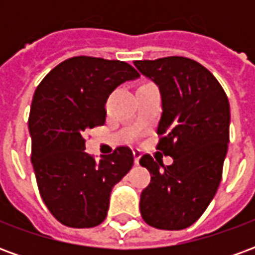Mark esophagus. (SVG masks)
<instances>
[{
	"instance_id": "34e87169",
	"label": "esophagus",
	"mask_w": 255,
	"mask_h": 255,
	"mask_svg": "<svg viewBox=\"0 0 255 255\" xmlns=\"http://www.w3.org/2000/svg\"><path fill=\"white\" fill-rule=\"evenodd\" d=\"M132 153H133V160H135V164L138 165V164H139V158L142 157V151H140V150H139V149H135L132 151Z\"/></svg>"
}]
</instances>
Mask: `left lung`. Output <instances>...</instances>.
<instances>
[{
	"label": "left lung",
	"mask_w": 255,
	"mask_h": 255,
	"mask_svg": "<svg viewBox=\"0 0 255 255\" xmlns=\"http://www.w3.org/2000/svg\"><path fill=\"white\" fill-rule=\"evenodd\" d=\"M162 98L157 149L172 165L142 155L151 175L140 194V214L158 230H184L197 221L216 195L230 142V102L213 73L191 58L133 61Z\"/></svg>",
	"instance_id": "8db88e82"
}]
</instances>
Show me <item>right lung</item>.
<instances>
[{
	"label": "right lung",
	"mask_w": 255,
	"mask_h": 255,
	"mask_svg": "<svg viewBox=\"0 0 255 255\" xmlns=\"http://www.w3.org/2000/svg\"><path fill=\"white\" fill-rule=\"evenodd\" d=\"M138 76L124 61L78 56L53 68L36 87L28 117L31 162L42 199L61 224H101L112 188L132 168L126 146L95 161L84 151V133L104 126L112 91Z\"/></svg>",
	"instance_id": "obj_1"
}]
</instances>
